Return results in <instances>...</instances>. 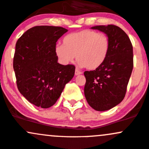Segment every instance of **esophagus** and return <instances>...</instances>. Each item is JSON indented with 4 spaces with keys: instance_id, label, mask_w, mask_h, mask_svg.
<instances>
[{
    "instance_id": "obj_1",
    "label": "esophagus",
    "mask_w": 149,
    "mask_h": 149,
    "mask_svg": "<svg viewBox=\"0 0 149 149\" xmlns=\"http://www.w3.org/2000/svg\"><path fill=\"white\" fill-rule=\"evenodd\" d=\"M80 74H82V72L80 71L79 70L76 69V70H75V75H76V76H78V75H80Z\"/></svg>"
}]
</instances>
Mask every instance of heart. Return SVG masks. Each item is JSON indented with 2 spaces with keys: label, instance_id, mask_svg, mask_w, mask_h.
<instances>
[{
  "label": "heart",
  "instance_id": "heart-1",
  "mask_svg": "<svg viewBox=\"0 0 149 149\" xmlns=\"http://www.w3.org/2000/svg\"><path fill=\"white\" fill-rule=\"evenodd\" d=\"M110 50V40L106 34L83 30L65 36L63 46H56V54L62 63H69L76 56L80 67L95 70L104 63Z\"/></svg>",
  "mask_w": 149,
  "mask_h": 149
}]
</instances>
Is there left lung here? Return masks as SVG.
I'll list each match as a JSON object with an SVG mask.
<instances>
[{
	"mask_svg": "<svg viewBox=\"0 0 149 149\" xmlns=\"http://www.w3.org/2000/svg\"><path fill=\"white\" fill-rule=\"evenodd\" d=\"M105 33L111 50L104 63L95 70L84 72V94L95 111L112 109L123 101L134 67L133 46L127 34L115 25L92 27Z\"/></svg>",
	"mask_w": 149,
	"mask_h": 149,
	"instance_id": "obj_1",
	"label": "left lung"
}]
</instances>
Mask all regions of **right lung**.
Listing matches in <instances>:
<instances>
[{
	"instance_id": "right-lung-1",
	"label": "right lung",
	"mask_w": 149,
	"mask_h": 149,
	"mask_svg": "<svg viewBox=\"0 0 149 149\" xmlns=\"http://www.w3.org/2000/svg\"><path fill=\"white\" fill-rule=\"evenodd\" d=\"M67 31L59 26H35L16 42L13 69L17 86L38 107L47 109L55 104L74 76L76 67L58 63L56 54V42Z\"/></svg>"
}]
</instances>
